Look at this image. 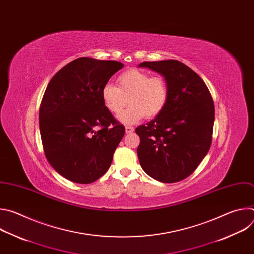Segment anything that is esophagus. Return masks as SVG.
Masks as SVG:
<instances>
[{
  "mask_svg": "<svg viewBox=\"0 0 254 254\" xmlns=\"http://www.w3.org/2000/svg\"><path fill=\"white\" fill-rule=\"evenodd\" d=\"M133 130H134V128L132 127H128V126L126 127V132L127 133H131Z\"/></svg>",
  "mask_w": 254,
  "mask_h": 254,
  "instance_id": "34e87169",
  "label": "esophagus"
}]
</instances>
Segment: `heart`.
<instances>
[{"label": "heart", "instance_id": "1", "mask_svg": "<svg viewBox=\"0 0 254 254\" xmlns=\"http://www.w3.org/2000/svg\"><path fill=\"white\" fill-rule=\"evenodd\" d=\"M118 87L107 83L102 87L101 98L106 110L120 115L127 102L130 104L120 116L124 124H135L143 117L151 120L158 117L167 105L169 85L165 77L147 71L131 68L119 75Z\"/></svg>", "mask_w": 254, "mask_h": 254}]
</instances>
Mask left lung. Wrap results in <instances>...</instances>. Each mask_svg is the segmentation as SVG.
<instances>
[{"mask_svg": "<svg viewBox=\"0 0 254 254\" xmlns=\"http://www.w3.org/2000/svg\"><path fill=\"white\" fill-rule=\"evenodd\" d=\"M138 66L159 72L169 85L165 110L135 128L138 161L153 179L176 183L197 169L211 147L214 102L203 79L182 62L144 61Z\"/></svg>", "mask_w": 254, "mask_h": 254, "instance_id": "8db88e82", "label": "left lung"}]
</instances>
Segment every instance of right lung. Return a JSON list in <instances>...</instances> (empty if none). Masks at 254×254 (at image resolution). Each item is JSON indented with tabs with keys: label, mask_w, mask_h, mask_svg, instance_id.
<instances>
[{
	"label": "right lung",
	"mask_w": 254,
	"mask_h": 254,
	"mask_svg": "<svg viewBox=\"0 0 254 254\" xmlns=\"http://www.w3.org/2000/svg\"><path fill=\"white\" fill-rule=\"evenodd\" d=\"M124 67L81 57L62 67L43 95L39 127L45 156L71 182L90 184L110 169L125 127L106 110L102 87Z\"/></svg>",
	"instance_id": "right-lung-1"
}]
</instances>
